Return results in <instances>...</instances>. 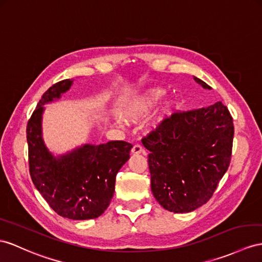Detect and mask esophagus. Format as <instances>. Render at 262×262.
Returning a JSON list of instances; mask_svg holds the SVG:
<instances>
[{"mask_svg": "<svg viewBox=\"0 0 262 262\" xmlns=\"http://www.w3.org/2000/svg\"><path fill=\"white\" fill-rule=\"evenodd\" d=\"M144 151V149L142 148V146L139 145H135L132 148V152L134 154V155H138V154H142Z\"/></svg>", "mask_w": 262, "mask_h": 262, "instance_id": "esophagus-1", "label": "esophagus"}]
</instances>
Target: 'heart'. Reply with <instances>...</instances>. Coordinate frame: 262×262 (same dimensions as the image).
<instances>
[{
  "label": "heart",
  "instance_id": "obj_1",
  "mask_svg": "<svg viewBox=\"0 0 262 262\" xmlns=\"http://www.w3.org/2000/svg\"><path fill=\"white\" fill-rule=\"evenodd\" d=\"M166 95V91L159 87L155 89H149L145 91L139 96L132 99L123 110V117L129 123H138L140 120L146 118L149 114L156 108L162 102ZM176 103L172 99H166L165 102L160 105L157 113L149 120V128L151 130H156L160 128L167 120H168L172 114L175 113ZM118 123L123 124L124 120L118 118Z\"/></svg>",
  "mask_w": 262,
  "mask_h": 262
}]
</instances>
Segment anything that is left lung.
<instances>
[{"label":"left lung","mask_w":262,"mask_h":262,"mask_svg":"<svg viewBox=\"0 0 262 262\" xmlns=\"http://www.w3.org/2000/svg\"><path fill=\"white\" fill-rule=\"evenodd\" d=\"M193 79L205 90L204 80ZM232 117L221 103L172 114L142 142L149 150L151 191L166 210L184 213L206 204L230 164Z\"/></svg>","instance_id":"8db88e82"}]
</instances>
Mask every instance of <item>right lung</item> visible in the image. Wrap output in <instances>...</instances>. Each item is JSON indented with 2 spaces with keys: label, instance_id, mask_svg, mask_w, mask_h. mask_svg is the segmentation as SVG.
<instances>
[{
  "label": "right lung",
  "instance_id": "obj_1",
  "mask_svg": "<svg viewBox=\"0 0 262 262\" xmlns=\"http://www.w3.org/2000/svg\"><path fill=\"white\" fill-rule=\"evenodd\" d=\"M74 79H64L46 91L28 123L30 173L33 184L59 216L73 220L99 217L115 191L118 170L129 159L133 145L111 140L100 145L82 144L63 154L52 151L43 137L46 104L69 91Z\"/></svg>",
  "mask_w": 262,
  "mask_h": 262
}]
</instances>
